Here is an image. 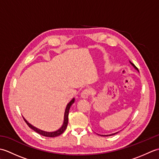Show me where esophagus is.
<instances>
[{
    "label": "esophagus",
    "mask_w": 159,
    "mask_h": 159,
    "mask_svg": "<svg viewBox=\"0 0 159 159\" xmlns=\"http://www.w3.org/2000/svg\"><path fill=\"white\" fill-rule=\"evenodd\" d=\"M91 93V92L90 90L88 89H84L83 92H81V94H80V96H81L82 98H84V99H86L88 98L90 95Z\"/></svg>",
    "instance_id": "1"
}]
</instances>
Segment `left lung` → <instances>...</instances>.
Instances as JSON below:
<instances>
[{
    "instance_id": "8db88e82",
    "label": "left lung",
    "mask_w": 159,
    "mask_h": 159,
    "mask_svg": "<svg viewBox=\"0 0 159 159\" xmlns=\"http://www.w3.org/2000/svg\"><path fill=\"white\" fill-rule=\"evenodd\" d=\"M129 62H130V63L131 64V65L134 67V68L137 71H138V72H139V70H138L137 67L135 66H134L133 63L130 62V61H129ZM119 133V131H118V132H116V133H115L110 134H98V135H100V136H102V137H109V136H111V135H114V134H117V133Z\"/></svg>"
}]
</instances>
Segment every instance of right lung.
Returning <instances> with one entry per match:
<instances>
[{"mask_svg": "<svg viewBox=\"0 0 159 159\" xmlns=\"http://www.w3.org/2000/svg\"><path fill=\"white\" fill-rule=\"evenodd\" d=\"M74 101H75V98H72V100H70V102L67 104L66 108V110H65V113H64V118H63V122L62 126H61V128H59L58 130H57L55 131H52V132H47V131H44V130H40L39 128H36L35 126H33L32 124H31L30 123H29L27 120H26L25 117H23L24 120H25V122L27 124L28 126L33 129V130H35L37 133H39V134H41V135H43L44 137H55L60 135V134H61L66 129L67 126V123H68V115H69V111L71 106L72 105V104L74 102Z\"/></svg>", "mask_w": 159, "mask_h": 159, "instance_id": "add662e5", "label": "right lung"}]
</instances>
